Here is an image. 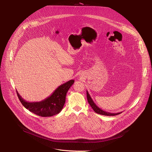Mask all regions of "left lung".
Wrapping results in <instances>:
<instances>
[{"label":"left lung","instance_id":"left-lung-1","mask_svg":"<svg viewBox=\"0 0 152 152\" xmlns=\"http://www.w3.org/2000/svg\"><path fill=\"white\" fill-rule=\"evenodd\" d=\"M86 96H87L88 102L89 104H90V106H91V107L93 108V110L94 111L95 113H96L99 114L103 115H107V116H114V115H118V114L121 113V112L118 113H109V112H106L105 111H103L96 104V103L94 102V101L91 99L90 95L89 94V93L87 91H86Z\"/></svg>","mask_w":152,"mask_h":152}]
</instances>
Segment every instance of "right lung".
<instances>
[{
    "mask_svg": "<svg viewBox=\"0 0 152 152\" xmlns=\"http://www.w3.org/2000/svg\"><path fill=\"white\" fill-rule=\"evenodd\" d=\"M74 82V80H70L61 85L50 96L40 102H27L17 91V94L21 104L29 111L41 117H51L59 114L62 110L67 93Z\"/></svg>",
    "mask_w": 152,
    "mask_h": 152,
    "instance_id": "right-lung-1",
    "label": "right lung"
}]
</instances>
